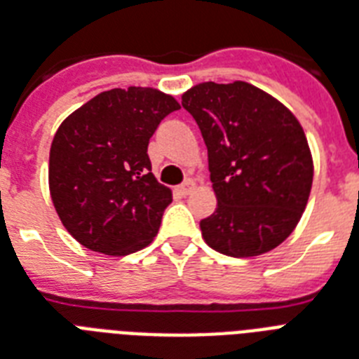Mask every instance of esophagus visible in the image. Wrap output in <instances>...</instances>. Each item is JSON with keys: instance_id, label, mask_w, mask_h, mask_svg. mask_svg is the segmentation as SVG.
Here are the masks:
<instances>
[{"instance_id": "1", "label": "esophagus", "mask_w": 359, "mask_h": 359, "mask_svg": "<svg viewBox=\"0 0 359 359\" xmlns=\"http://www.w3.org/2000/svg\"><path fill=\"white\" fill-rule=\"evenodd\" d=\"M192 189H194V182H192V180H187V182H183L182 185L177 187V192L185 196V194H191Z\"/></svg>"}]
</instances>
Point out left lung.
<instances>
[{"label": "left lung", "mask_w": 359, "mask_h": 359, "mask_svg": "<svg viewBox=\"0 0 359 359\" xmlns=\"http://www.w3.org/2000/svg\"><path fill=\"white\" fill-rule=\"evenodd\" d=\"M205 141L218 205L200 222L209 248L236 259L268 253L301 220L312 191L306 135L283 102L242 80L182 95Z\"/></svg>", "instance_id": "8db88e82"}]
</instances>
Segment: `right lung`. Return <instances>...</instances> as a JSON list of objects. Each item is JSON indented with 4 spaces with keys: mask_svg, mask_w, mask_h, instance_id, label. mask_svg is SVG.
I'll return each instance as SVG.
<instances>
[{
    "mask_svg": "<svg viewBox=\"0 0 359 359\" xmlns=\"http://www.w3.org/2000/svg\"><path fill=\"white\" fill-rule=\"evenodd\" d=\"M172 95L114 88L95 95L58 126L49 152V192L69 235L91 251L124 257L158 235L172 191L152 174L148 141Z\"/></svg>",
    "mask_w": 359,
    "mask_h": 359,
    "instance_id": "obj_1",
    "label": "right lung"
}]
</instances>
